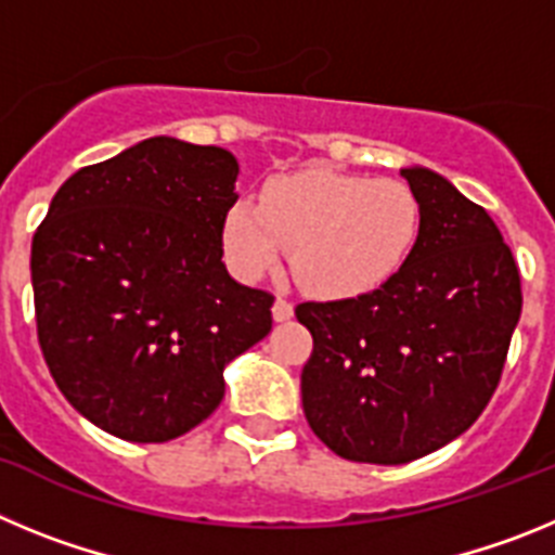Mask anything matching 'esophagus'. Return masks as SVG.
Returning a JSON list of instances; mask_svg holds the SVG:
<instances>
[{
  "mask_svg": "<svg viewBox=\"0 0 555 555\" xmlns=\"http://www.w3.org/2000/svg\"><path fill=\"white\" fill-rule=\"evenodd\" d=\"M272 317H274V322L292 320V317H294V306L286 300V297H278V300H274V306H272Z\"/></svg>",
  "mask_w": 555,
  "mask_h": 555,
  "instance_id": "1",
  "label": "esophagus"
}]
</instances>
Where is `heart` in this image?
I'll return each instance as SVG.
<instances>
[{
  "label": "heart",
  "mask_w": 555,
  "mask_h": 555,
  "mask_svg": "<svg viewBox=\"0 0 555 555\" xmlns=\"http://www.w3.org/2000/svg\"><path fill=\"white\" fill-rule=\"evenodd\" d=\"M423 230L409 183L333 169H306L263 185L224 217V255L235 274L258 281L292 249L294 278L325 300L361 297L391 281Z\"/></svg>",
  "instance_id": "1"
}]
</instances>
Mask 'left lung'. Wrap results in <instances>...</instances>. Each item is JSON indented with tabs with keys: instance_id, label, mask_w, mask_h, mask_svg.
I'll use <instances>...</instances> for the list:
<instances>
[{
	"instance_id": "left-lung-1",
	"label": "left lung",
	"mask_w": 555,
	"mask_h": 555,
	"mask_svg": "<svg viewBox=\"0 0 555 555\" xmlns=\"http://www.w3.org/2000/svg\"><path fill=\"white\" fill-rule=\"evenodd\" d=\"M423 230L403 269L361 297L300 302L313 336L302 411L336 455L405 464L483 414L522 311L519 269L487 210L428 169H403Z\"/></svg>"
}]
</instances>
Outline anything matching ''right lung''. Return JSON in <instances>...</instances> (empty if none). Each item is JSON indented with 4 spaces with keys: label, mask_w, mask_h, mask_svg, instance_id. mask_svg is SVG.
Wrapping results in <instances>:
<instances>
[{
    "label": "right lung",
    "mask_w": 555,
    "mask_h": 555,
    "mask_svg": "<svg viewBox=\"0 0 555 555\" xmlns=\"http://www.w3.org/2000/svg\"><path fill=\"white\" fill-rule=\"evenodd\" d=\"M235 175L228 150L158 135L52 197L29 258L38 345L96 428L127 442L189 434L222 403L224 366L272 331V294L222 263Z\"/></svg>",
    "instance_id": "1"
}]
</instances>
